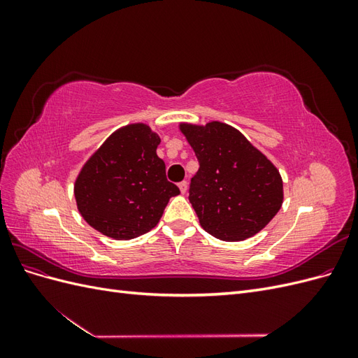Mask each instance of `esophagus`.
<instances>
[{"instance_id":"esophagus-1","label":"esophagus","mask_w":358,"mask_h":358,"mask_svg":"<svg viewBox=\"0 0 358 358\" xmlns=\"http://www.w3.org/2000/svg\"><path fill=\"white\" fill-rule=\"evenodd\" d=\"M179 189H180V192H182V194H185V192H187V189H188V183H187L185 180L180 182V183H179Z\"/></svg>"}]
</instances>
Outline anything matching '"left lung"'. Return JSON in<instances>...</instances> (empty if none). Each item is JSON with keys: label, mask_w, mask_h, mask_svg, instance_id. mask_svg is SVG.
I'll return each instance as SVG.
<instances>
[{"label": "left lung", "mask_w": 358, "mask_h": 358, "mask_svg": "<svg viewBox=\"0 0 358 358\" xmlns=\"http://www.w3.org/2000/svg\"><path fill=\"white\" fill-rule=\"evenodd\" d=\"M199 159L189 203L216 239L245 241L272 221L284 200L279 171L246 137L222 122L182 124Z\"/></svg>", "instance_id": "8db88e82"}]
</instances>
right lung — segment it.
<instances>
[{"instance_id":"1","label":"right lung","mask_w":358,"mask_h":358,"mask_svg":"<svg viewBox=\"0 0 358 358\" xmlns=\"http://www.w3.org/2000/svg\"><path fill=\"white\" fill-rule=\"evenodd\" d=\"M159 137L145 124L117 129L88 159L76 179L74 197L83 220L116 241L152 230L179 188L167 180L158 155Z\"/></svg>"}]
</instances>
